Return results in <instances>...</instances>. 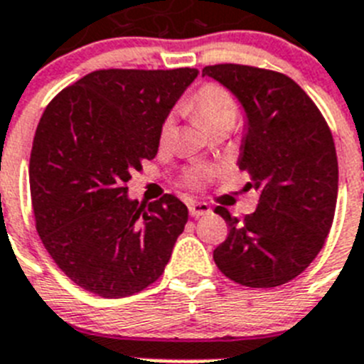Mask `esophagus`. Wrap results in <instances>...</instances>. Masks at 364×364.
<instances>
[{
    "label": "esophagus",
    "mask_w": 364,
    "mask_h": 364,
    "mask_svg": "<svg viewBox=\"0 0 364 364\" xmlns=\"http://www.w3.org/2000/svg\"><path fill=\"white\" fill-rule=\"evenodd\" d=\"M188 208H189V215H191V217H195V218L202 217V215L211 213L210 204H205V202H195V200H191V202H189V204H188Z\"/></svg>",
    "instance_id": "34e87169"
}]
</instances>
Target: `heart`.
<instances>
[{"label": "heart", "instance_id": "b5f03b06", "mask_svg": "<svg viewBox=\"0 0 364 364\" xmlns=\"http://www.w3.org/2000/svg\"><path fill=\"white\" fill-rule=\"evenodd\" d=\"M189 109L197 112L198 118L204 122V125L210 131L218 129V127H233L237 118H239L240 105L233 95L228 91L226 87L218 83H205L193 95L189 102ZM176 133V124L173 114H167L164 118L159 131L160 144H169ZM213 176V171L205 166H189L182 175L184 186L193 189L204 188L208 180Z\"/></svg>", "mask_w": 364, "mask_h": 364}]
</instances>
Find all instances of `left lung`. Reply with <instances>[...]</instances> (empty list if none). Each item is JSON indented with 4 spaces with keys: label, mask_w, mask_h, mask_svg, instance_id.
<instances>
[{
    "label": "left lung",
    "mask_w": 364,
    "mask_h": 364,
    "mask_svg": "<svg viewBox=\"0 0 364 364\" xmlns=\"http://www.w3.org/2000/svg\"><path fill=\"white\" fill-rule=\"evenodd\" d=\"M226 85L247 112L240 171L259 191L252 215L215 213L230 233L215 247L217 268L250 288H275L301 275L323 250L336 215L337 169L332 131L314 100L286 74L239 63L202 69Z\"/></svg>",
    "instance_id": "1"
}]
</instances>
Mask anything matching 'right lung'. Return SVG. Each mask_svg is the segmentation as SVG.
Segmentation results:
<instances>
[{
  "label": "right lung",
  "instance_id": "obj_1",
  "mask_svg": "<svg viewBox=\"0 0 364 364\" xmlns=\"http://www.w3.org/2000/svg\"><path fill=\"white\" fill-rule=\"evenodd\" d=\"M198 70L100 69L58 92L32 140L36 231L67 277L105 299L142 291L164 273L188 222L166 193L127 198V182L159 151L167 112Z\"/></svg>",
  "mask_w": 364,
  "mask_h": 364
}]
</instances>
